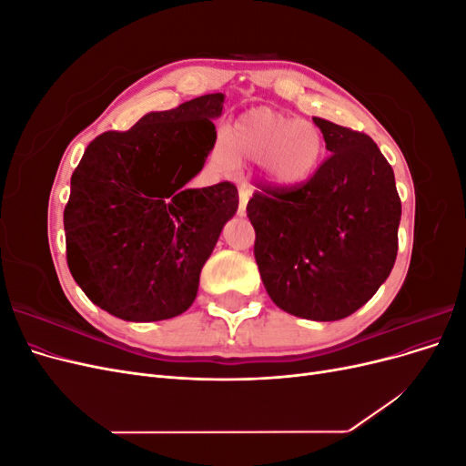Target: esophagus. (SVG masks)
Listing matches in <instances>:
<instances>
[{
	"label": "esophagus",
	"mask_w": 466,
	"mask_h": 466,
	"mask_svg": "<svg viewBox=\"0 0 466 466\" xmlns=\"http://www.w3.org/2000/svg\"><path fill=\"white\" fill-rule=\"evenodd\" d=\"M248 198H250V192L247 188H241L238 190V216H245L247 211V204H248Z\"/></svg>",
	"instance_id": "1"
}]
</instances>
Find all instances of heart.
Listing matches in <instances>:
<instances>
[{
	"label": "heart",
	"mask_w": 466,
	"mask_h": 466,
	"mask_svg": "<svg viewBox=\"0 0 466 466\" xmlns=\"http://www.w3.org/2000/svg\"><path fill=\"white\" fill-rule=\"evenodd\" d=\"M324 137L313 122L298 120L270 106H255L237 116L211 151L219 167L258 163L260 175L276 188L301 187L322 161Z\"/></svg>",
	"instance_id": "1"
}]
</instances>
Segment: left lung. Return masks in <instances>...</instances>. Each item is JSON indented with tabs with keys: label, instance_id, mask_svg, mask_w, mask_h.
I'll return each mask as SVG.
<instances>
[{
	"label": "left lung",
	"instance_id": "1",
	"mask_svg": "<svg viewBox=\"0 0 466 466\" xmlns=\"http://www.w3.org/2000/svg\"><path fill=\"white\" fill-rule=\"evenodd\" d=\"M313 122L330 157L301 187H258L247 216L270 299L295 317L340 320L389 278L402 206L392 167L370 136Z\"/></svg>",
	"mask_w": 466,
	"mask_h": 466
}]
</instances>
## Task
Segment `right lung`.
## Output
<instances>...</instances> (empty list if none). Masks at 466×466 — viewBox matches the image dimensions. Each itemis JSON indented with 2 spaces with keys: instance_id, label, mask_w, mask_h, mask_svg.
Here are the masks:
<instances>
[{
  "instance_id": "right-lung-1",
  "label": "right lung",
  "mask_w": 466,
  "mask_h": 466,
  "mask_svg": "<svg viewBox=\"0 0 466 466\" xmlns=\"http://www.w3.org/2000/svg\"><path fill=\"white\" fill-rule=\"evenodd\" d=\"M223 93L149 112L128 132H105L72 175L64 209L69 272L122 320L173 319L194 303L200 272L238 208L231 182L185 185L216 144Z\"/></svg>"
}]
</instances>
